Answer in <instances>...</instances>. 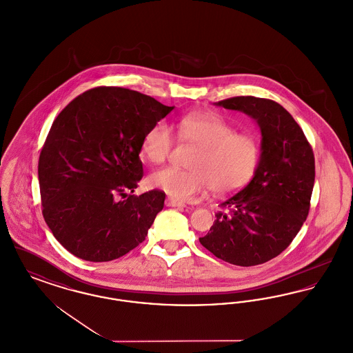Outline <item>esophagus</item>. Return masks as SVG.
<instances>
[{"label":"esophagus","mask_w":353,"mask_h":353,"mask_svg":"<svg viewBox=\"0 0 353 353\" xmlns=\"http://www.w3.org/2000/svg\"><path fill=\"white\" fill-rule=\"evenodd\" d=\"M165 205H167V206H172V208H174V206L185 208V206H186L184 202L177 201V200H173V199H167V200H165Z\"/></svg>","instance_id":"esophagus-1"}]
</instances>
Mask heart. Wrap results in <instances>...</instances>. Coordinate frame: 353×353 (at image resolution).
Instances as JSON below:
<instances>
[{
  "label": "heart",
  "mask_w": 353,
  "mask_h": 353,
  "mask_svg": "<svg viewBox=\"0 0 353 353\" xmlns=\"http://www.w3.org/2000/svg\"><path fill=\"white\" fill-rule=\"evenodd\" d=\"M177 137L196 145L189 169L165 167L153 172L150 184L174 200L188 201L209 190L232 193L248 184L259 161V141L249 132H236L234 125L213 111L189 112L177 119ZM174 134L168 123L159 120L141 139V153L153 164L164 163L174 148Z\"/></svg>",
  "instance_id": "b5f03b06"
}]
</instances>
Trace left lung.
Here are the masks:
<instances>
[{"mask_svg":"<svg viewBox=\"0 0 353 353\" xmlns=\"http://www.w3.org/2000/svg\"><path fill=\"white\" fill-rule=\"evenodd\" d=\"M219 105L256 120L262 153L254 177L219 206L202 246L236 266H256L278 256L308 216L315 181V157L302 128L279 103L234 97Z\"/></svg>","mask_w":353,"mask_h":353,"instance_id":"1","label":"left lung"}]
</instances>
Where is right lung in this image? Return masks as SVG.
<instances>
[{
    "label": "right lung",
    "instance_id": "1",
    "mask_svg": "<svg viewBox=\"0 0 353 353\" xmlns=\"http://www.w3.org/2000/svg\"><path fill=\"white\" fill-rule=\"evenodd\" d=\"M173 107L130 88L101 85L68 103L41 150L42 214L57 241L90 262L118 259L148 234L165 193L140 196L141 139Z\"/></svg>",
    "mask_w": 353,
    "mask_h": 353
}]
</instances>
